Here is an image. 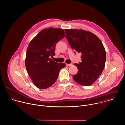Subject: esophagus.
Listing matches in <instances>:
<instances>
[{"mask_svg":"<svg viewBox=\"0 0 125 125\" xmlns=\"http://www.w3.org/2000/svg\"><path fill=\"white\" fill-rule=\"evenodd\" d=\"M66 65L67 66H72V64H68V63H66Z\"/></svg>","mask_w":125,"mask_h":125,"instance_id":"obj_1","label":"esophagus"}]
</instances>
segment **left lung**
Here are the masks:
<instances>
[{
	"mask_svg": "<svg viewBox=\"0 0 125 125\" xmlns=\"http://www.w3.org/2000/svg\"><path fill=\"white\" fill-rule=\"evenodd\" d=\"M65 37L71 48L81 52L82 62L75 63L78 72L73 76L74 81L84 86H89L98 78L104 69L106 54L99 38L82 29H65Z\"/></svg>",
	"mask_w": 125,
	"mask_h": 125,
	"instance_id": "8db88e82",
	"label": "left lung"
}]
</instances>
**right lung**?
<instances>
[{
    "label": "right lung",
    "mask_w": 125,
    "mask_h": 125,
    "mask_svg": "<svg viewBox=\"0 0 125 125\" xmlns=\"http://www.w3.org/2000/svg\"><path fill=\"white\" fill-rule=\"evenodd\" d=\"M65 37L64 30L49 28L42 30L28 46L25 59L27 73L35 85L40 89L50 87L56 81L65 63H59L49 57L55 55L56 43Z\"/></svg>",
    "instance_id": "1"
}]
</instances>
